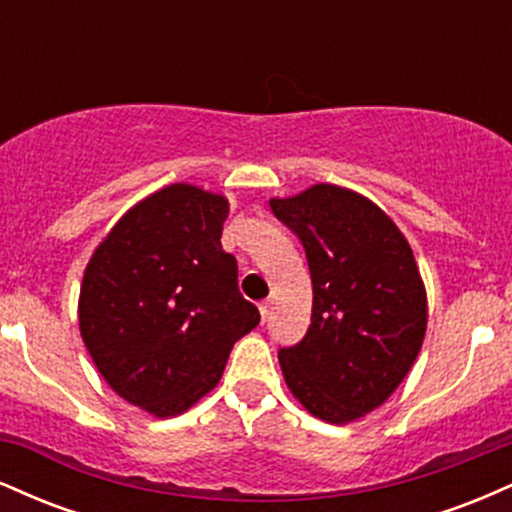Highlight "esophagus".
<instances>
[{
    "mask_svg": "<svg viewBox=\"0 0 512 512\" xmlns=\"http://www.w3.org/2000/svg\"><path fill=\"white\" fill-rule=\"evenodd\" d=\"M260 317H262V322H267V317H269V303H262V305H260Z\"/></svg>",
    "mask_w": 512,
    "mask_h": 512,
    "instance_id": "obj_1",
    "label": "esophagus"
}]
</instances>
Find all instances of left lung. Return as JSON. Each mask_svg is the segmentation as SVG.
Returning a JSON list of instances; mask_svg holds the SVG:
<instances>
[{
	"instance_id": "obj_1",
	"label": "left lung",
	"mask_w": 512,
	"mask_h": 512,
	"mask_svg": "<svg viewBox=\"0 0 512 512\" xmlns=\"http://www.w3.org/2000/svg\"><path fill=\"white\" fill-rule=\"evenodd\" d=\"M301 240L313 281L305 337L281 346L286 385L310 414L349 424L385 402L419 356L426 291L390 216L337 185L269 202Z\"/></svg>"
}]
</instances>
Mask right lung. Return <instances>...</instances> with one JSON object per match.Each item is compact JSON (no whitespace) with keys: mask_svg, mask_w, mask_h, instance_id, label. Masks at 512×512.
<instances>
[{"mask_svg":"<svg viewBox=\"0 0 512 512\" xmlns=\"http://www.w3.org/2000/svg\"><path fill=\"white\" fill-rule=\"evenodd\" d=\"M228 202L175 182L117 221L88 262L81 337L108 385L154 416L190 409L221 380L260 313L221 248Z\"/></svg>","mask_w":512,"mask_h":512,"instance_id":"1","label":"right lung"}]
</instances>
